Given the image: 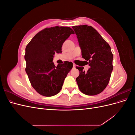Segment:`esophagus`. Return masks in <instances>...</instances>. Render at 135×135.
<instances>
[{
	"instance_id": "1",
	"label": "esophagus",
	"mask_w": 135,
	"mask_h": 135,
	"mask_svg": "<svg viewBox=\"0 0 135 135\" xmlns=\"http://www.w3.org/2000/svg\"><path fill=\"white\" fill-rule=\"evenodd\" d=\"M75 66H76V65H75V64H73V68H75Z\"/></svg>"
}]
</instances>
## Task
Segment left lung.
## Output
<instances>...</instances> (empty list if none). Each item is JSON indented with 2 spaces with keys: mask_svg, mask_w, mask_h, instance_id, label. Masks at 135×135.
I'll list each match as a JSON object with an SVG mask.
<instances>
[{
  "mask_svg": "<svg viewBox=\"0 0 135 135\" xmlns=\"http://www.w3.org/2000/svg\"><path fill=\"white\" fill-rule=\"evenodd\" d=\"M73 28L78 39L82 57L90 66L87 72L83 70L84 68L76 66L80 73L76 83L85 95H98L107 87L113 69L111 48L91 26H74Z\"/></svg>",
  "mask_w": 135,
  "mask_h": 135,
  "instance_id": "8db88e82",
  "label": "left lung"
}]
</instances>
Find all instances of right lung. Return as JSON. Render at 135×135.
<instances>
[{"label":"right lung","instance_id":"add662e5","mask_svg":"<svg viewBox=\"0 0 135 135\" xmlns=\"http://www.w3.org/2000/svg\"><path fill=\"white\" fill-rule=\"evenodd\" d=\"M74 32L66 26H55L38 32L25 49V71L35 90L46 97L56 95L73 64L65 62L55 66L52 62L55 53L62 52L64 42Z\"/></svg>","mask_w":135,"mask_h":135}]
</instances>
